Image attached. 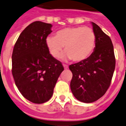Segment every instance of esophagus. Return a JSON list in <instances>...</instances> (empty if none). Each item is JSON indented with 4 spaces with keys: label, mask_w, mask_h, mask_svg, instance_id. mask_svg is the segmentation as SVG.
<instances>
[{
    "label": "esophagus",
    "mask_w": 126,
    "mask_h": 126,
    "mask_svg": "<svg viewBox=\"0 0 126 126\" xmlns=\"http://www.w3.org/2000/svg\"><path fill=\"white\" fill-rule=\"evenodd\" d=\"M63 66H64V68L65 69H68V67H69V66H68V65L64 64H63Z\"/></svg>",
    "instance_id": "obj_1"
}]
</instances>
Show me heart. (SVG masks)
Returning a JSON list of instances; mask_svg holds the SVG:
<instances>
[{"instance_id": "heart-1", "label": "heart", "mask_w": 126, "mask_h": 126, "mask_svg": "<svg viewBox=\"0 0 126 126\" xmlns=\"http://www.w3.org/2000/svg\"><path fill=\"white\" fill-rule=\"evenodd\" d=\"M96 41V34L92 28L70 27L57 31L55 37L48 36L46 44L53 57H59L64 46L66 54L62 55V58L80 62L91 55L95 48Z\"/></svg>"}]
</instances>
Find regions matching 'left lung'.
I'll return each instance as SVG.
<instances>
[{
  "instance_id": "1",
  "label": "left lung",
  "mask_w": 126,
  "mask_h": 126,
  "mask_svg": "<svg viewBox=\"0 0 126 126\" xmlns=\"http://www.w3.org/2000/svg\"><path fill=\"white\" fill-rule=\"evenodd\" d=\"M92 24L96 37L94 52L85 60L69 66L73 73L71 92L76 99L86 103L98 100L107 92L116 63L111 39L95 23Z\"/></svg>"
}]
</instances>
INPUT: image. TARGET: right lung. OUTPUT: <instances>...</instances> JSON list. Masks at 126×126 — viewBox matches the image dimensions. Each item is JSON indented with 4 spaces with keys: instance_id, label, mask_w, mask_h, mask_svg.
Returning a JSON list of instances; mask_svg holds the SVG:
<instances>
[{
    "instance_id": "1",
    "label": "right lung",
    "mask_w": 126,
    "mask_h": 126,
    "mask_svg": "<svg viewBox=\"0 0 126 126\" xmlns=\"http://www.w3.org/2000/svg\"><path fill=\"white\" fill-rule=\"evenodd\" d=\"M52 25L41 21L30 23L23 30L14 45L12 73L23 96L41 104L52 97L64 67L50 55L46 39Z\"/></svg>"
}]
</instances>
